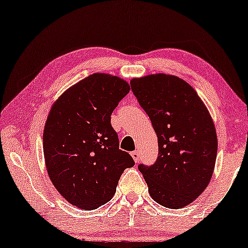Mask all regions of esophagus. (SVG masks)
<instances>
[{"instance_id":"esophagus-1","label":"esophagus","mask_w":248,"mask_h":248,"mask_svg":"<svg viewBox=\"0 0 248 248\" xmlns=\"http://www.w3.org/2000/svg\"><path fill=\"white\" fill-rule=\"evenodd\" d=\"M131 157L134 158L135 162H138V161L140 160V155H139V151H138V150L132 151V153H131Z\"/></svg>"}]
</instances>
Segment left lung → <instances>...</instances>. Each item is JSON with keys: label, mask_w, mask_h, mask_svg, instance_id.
Masks as SVG:
<instances>
[{"label": "left lung", "mask_w": 248, "mask_h": 248, "mask_svg": "<svg viewBox=\"0 0 248 248\" xmlns=\"http://www.w3.org/2000/svg\"><path fill=\"white\" fill-rule=\"evenodd\" d=\"M130 84L158 138L156 162L138 166L151 198L167 208L186 207L206 189L215 168L212 116L195 89L176 76L149 75Z\"/></svg>", "instance_id": "1"}]
</instances>
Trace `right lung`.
Returning <instances> with one entry per match:
<instances>
[{"label":"right lung","instance_id":"add662e5","mask_svg":"<svg viewBox=\"0 0 248 248\" xmlns=\"http://www.w3.org/2000/svg\"><path fill=\"white\" fill-rule=\"evenodd\" d=\"M130 91L127 81L93 73L73 84L55 101L43 131V153L51 182L66 202L92 210L108 202L120 176L135 165L119 149L110 120Z\"/></svg>","mask_w":248,"mask_h":248}]
</instances>
